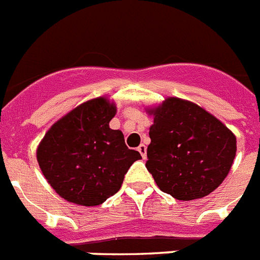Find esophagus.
I'll list each match as a JSON object with an SVG mask.
<instances>
[{"instance_id": "1", "label": "esophagus", "mask_w": 260, "mask_h": 260, "mask_svg": "<svg viewBox=\"0 0 260 260\" xmlns=\"http://www.w3.org/2000/svg\"><path fill=\"white\" fill-rule=\"evenodd\" d=\"M137 150L140 152L141 157H143L144 160H145V158H147V147H145L144 144H140V145L137 147Z\"/></svg>"}]
</instances>
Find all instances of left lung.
<instances>
[{
    "mask_svg": "<svg viewBox=\"0 0 260 260\" xmlns=\"http://www.w3.org/2000/svg\"><path fill=\"white\" fill-rule=\"evenodd\" d=\"M145 111L153 116L145 167L157 186L180 201L214 191L234 162L235 135L205 108L180 98Z\"/></svg>",
    "mask_w": 260,
    "mask_h": 260,
    "instance_id": "1",
    "label": "left lung"
}]
</instances>
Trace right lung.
I'll list each match as a JSON object with an SVG mask.
<instances>
[{
  "instance_id": "1",
  "label": "right lung",
  "mask_w": 260,
  "mask_h": 260,
  "mask_svg": "<svg viewBox=\"0 0 260 260\" xmlns=\"http://www.w3.org/2000/svg\"><path fill=\"white\" fill-rule=\"evenodd\" d=\"M115 115L116 104L107 96L87 100L52 124L37 148L45 178L71 204L102 205L141 158L128 149L121 131L110 128Z\"/></svg>"
}]
</instances>
